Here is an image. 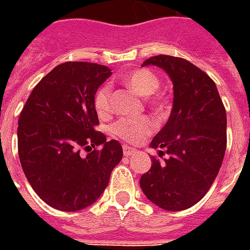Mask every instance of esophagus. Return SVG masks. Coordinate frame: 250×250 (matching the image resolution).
Listing matches in <instances>:
<instances>
[{
	"label": "esophagus",
	"mask_w": 250,
	"mask_h": 250,
	"mask_svg": "<svg viewBox=\"0 0 250 250\" xmlns=\"http://www.w3.org/2000/svg\"><path fill=\"white\" fill-rule=\"evenodd\" d=\"M135 151H136V150L134 148V147L127 146V145H125V146H123V152H125V157H130L131 154H134Z\"/></svg>",
	"instance_id": "34e87169"
}]
</instances>
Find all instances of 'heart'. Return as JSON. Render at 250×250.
<instances>
[{
  "mask_svg": "<svg viewBox=\"0 0 250 250\" xmlns=\"http://www.w3.org/2000/svg\"><path fill=\"white\" fill-rule=\"evenodd\" d=\"M125 84L131 89H134L141 96H151L157 92L161 85V82L152 72L147 69H138L128 73L125 77ZM150 103L161 108L163 105V100L158 96L150 98ZM93 105L99 116H107L111 114L112 104H111V92L108 85H103L99 88L95 95ZM155 130V122L148 116H139V118H123L119 119L112 127V131L116 136H119L130 143H136L142 141L145 136L150 135Z\"/></svg>",
  "mask_w": 250,
  "mask_h": 250,
  "instance_id": "1",
  "label": "heart"
}]
</instances>
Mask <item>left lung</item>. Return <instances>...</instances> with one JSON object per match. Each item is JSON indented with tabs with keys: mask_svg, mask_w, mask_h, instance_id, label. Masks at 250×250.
<instances>
[{
	"mask_svg": "<svg viewBox=\"0 0 250 250\" xmlns=\"http://www.w3.org/2000/svg\"><path fill=\"white\" fill-rule=\"evenodd\" d=\"M162 68L173 82L174 99L167 123L150 143L159 155L141 177L147 198L161 209L179 211L204 198L218 175L226 150V111L215 83L181 57L159 55L142 64Z\"/></svg>",
	"mask_w": 250,
	"mask_h": 250,
	"instance_id": "obj_1",
	"label": "left lung"
}]
</instances>
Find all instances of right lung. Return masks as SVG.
Returning a JSON list of instances; mask_svg holds the SVG:
<instances>
[{
  "instance_id": "add662e5",
  "label": "right lung",
  "mask_w": 250,
  "mask_h": 250,
  "mask_svg": "<svg viewBox=\"0 0 250 250\" xmlns=\"http://www.w3.org/2000/svg\"><path fill=\"white\" fill-rule=\"evenodd\" d=\"M111 75L108 66L93 62L60 64L33 88L20 114L19 157L25 177L55 209L77 211L92 205L122 161L119 142H107L95 130V95ZM82 148L94 150L84 157Z\"/></svg>"
}]
</instances>
